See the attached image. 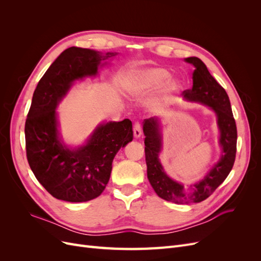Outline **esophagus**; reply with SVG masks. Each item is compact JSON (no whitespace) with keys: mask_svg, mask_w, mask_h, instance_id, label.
<instances>
[{"mask_svg":"<svg viewBox=\"0 0 261 261\" xmlns=\"http://www.w3.org/2000/svg\"><path fill=\"white\" fill-rule=\"evenodd\" d=\"M133 132H134V137L135 138H139L141 136V125L138 122L134 124Z\"/></svg>","mask_w":261,"mask_h":261,"instance_id":"obj_1","label":"esophagus"}]
</instances>
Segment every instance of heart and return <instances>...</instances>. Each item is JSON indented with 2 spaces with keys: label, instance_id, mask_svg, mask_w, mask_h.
Here are the masks:
<instances>
[{
  "label": "heart",
  "instance_id": "b5f03b06",
  "mask_svg": "<svg viewBox=\"0 0 261 261\" xmlns=\"http://www.w3.org/2000/svg\"><path fill=\"white\" fill-rule=\"evenodd\" d=\"M171 74L162 67H148L133 72L126 81V89L133 97H143L151 93L169 81ZM179 87L177 81H170L164 89L165 98L174 93Z\"/></svg>",
  "mask_w": 261,
  "mask_h": 261
}]
</instances>
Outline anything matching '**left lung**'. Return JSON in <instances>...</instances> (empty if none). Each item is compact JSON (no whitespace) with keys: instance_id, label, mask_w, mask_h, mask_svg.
<instances>
[{"instance_id":"obj_1","label":"left lung","mask_w":261,"mask_h":261,"mask_svg":"<svg viewBox=\"0 0 261 261\" xmlns=\"http://www.w3.org/2000/svg\"><path fill=\"white\" fill-rule=\"evenodd\" d=\"M185 61L193 64L195 70L193 73V87L183 91V97L188 101L199 102L207 106L216 112L220 129L219 144L222 148V154L206 176L198 183L186 188L170 178L159 161V153L162 148L160 121L156 117L146 118L144 121V134L146 136L145 153L148 179L158 196L175 203L203 201L223 183L234 165L238 140V130L226 91L211 76L200 59L192 57L185 59Z\"/></svg>"}]
</instances>
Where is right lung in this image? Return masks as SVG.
Here are the masks:
<instances>
[{"mask_svg": "<svg viewBox=\"0 0 261 261\" xmlns=\"http://www.w3.org/2000/svg\"><path fill=\"white\" fill-rule=\"evenodd\" d=\"M116 52L70 48L55 60L34 92L25 124L26 153L31 171L57 199L84 202L97 198L110 179L116 152L133 140L132 122L100 124L84 146L61 141L57 109L75 81L98 74Z\"/></svg>", "mask_w": 261, "mask_h": 261, "instance_id": "add662e5", "label": "right lung"}]
</instances>
